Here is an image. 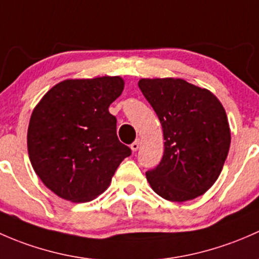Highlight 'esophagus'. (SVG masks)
<instances>
[{"label":"esophagus","instance_id":"1","mask_svg":"<svg viewBox=\"0 0 259 259\" xmlns=\"http://www.w3.org/2000/svg\"><path fill=\"white\" fill-rule=\"evenodd\" d=\"M140 145H141V142H140V140H136L135 142L132 143V145H131V149H132L133 152H136V151H138V148H140Z\"/></svg>","mask_w":259,"mask_h":259}]
</instances>
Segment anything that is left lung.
<instances>
[{
  "instance_id": "obj_1",
  "label": "left lung",
  "mask_w": 259,
  "mask_h": 259,
  "mask_svg": "<svg viewBox=\"0 0 259 259\" xmlns=\"http://www.w3.org/2000/svg\"><path fill=\"white\" fill-rule=\"evenodd\" d=\"M138 87L161 122L164 153L146 172L152 189L170 202L206 193L220 177L231 145L222 103L182 78H141Z\"/></svg>"
}]
</instances>
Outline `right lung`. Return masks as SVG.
Instances as JSON below:
<instances>
[{
  "instance_id": "obj_1",
  "label": "right lung",
  "mask_w": 259,
  "mask_h": 259,
  "mask_svg": "<svg viewBox=\"0 0 259 259\" xmlns=\"http://www.w3.org/2000/svg\"><path fill=\"white\" fill-rule=\"evenodd\" d=\"M123 89L119 76L65 79L32 111L28 157L39 180L61 198L76 203L95 199L131 154L108 111Z\"/></svg>"
}]
</instances>
